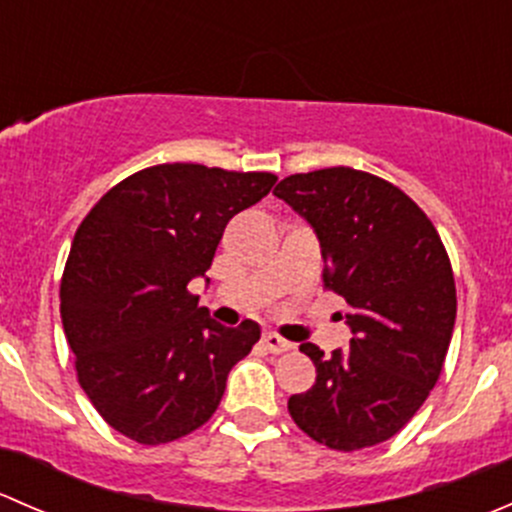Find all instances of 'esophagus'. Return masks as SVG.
Wrapping results in <instances>:
<instances>
[{
	"label": "esophagus",
	"instance_id": "34e87169",
	"mask_svg": "<svg viewBox=\"0 0 512 512\" xmlns=\"http://www.w3.org/2000/svg\"><path fill=\"white\" fill-rule=\"evenodd\" d=\"M262 344H265V349L270 354H285V352H292V349H294L292 342H287V339H282L280 334H272V332L262 337Z\"/></svg>",
	"mask_w": 512,
	"mask_h": 512
}]
</instances>
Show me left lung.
<instances>
[{
    "mask_svg": "<svg viewBox=\"0 0 512 512\" xmlns=\"http://www.w3.org/2000/svg\"><path fill=\"white\" fill-rule=\"evenodd\" d=\"M275 195L317 232L324 289L347 302L354 334L332 356L299 344L317 381L289 396V416L334 451L389 441L436 386L453 337L456 280L441 235L404 190L347 165L287 175Z\"/></svg>",
    "mask_w": 512,
    "mask_h": 512,
    "instance_id": "8db88e82",
    "label": "left lung"
}]
</instances>
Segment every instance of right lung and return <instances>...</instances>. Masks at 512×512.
Here are the masks:
<instances>
[{
    "label": "right lung",
    "instance_id": "1",
    "mask_svg": "<svg viewBox=\"0 0 512 512\" xmlns=\"http://www.w3.org/2000/svg\"><path fill=\"white\" fill-rule=\"evenodd\" d=\"M275 173L163 163L113 185L89 210L61 275V322L76 376L103 421L143 443L203 426L260 327L230 329L198 307L232 215L260 203Z\"/></svg>",
    "mask_w": 512,
    "mask_h": 512
}]
</instances>
